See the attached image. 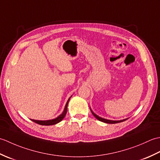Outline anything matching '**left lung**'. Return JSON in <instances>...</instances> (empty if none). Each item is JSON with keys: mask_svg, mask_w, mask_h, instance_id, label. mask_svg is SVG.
<instances>
[{"mask_svg": "<svg viewBox=\"0 0 160 160\" xmlns=\"http://www.w3.org/2000/svg\"><path fill=\"white\" fill-rule=\"evenodd\" d=\"M90 109H91V108H90ZM91 113H92V114L94 115L95 118H96V119H98V120H99V121L104 122V123H107V124H116V123H119V122H124V121L127 120V119H124V120H107V119L100 118V117L98 116V115L95 114L93 112L91 111Z\"/></svg>", "mask_w": 160, "mask_h": 160, "instance_id": "obj_1", "label": "left lung"}]
</instances>
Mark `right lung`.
<instances>
[{"instance_id": "1", "label": "right lung", "mask_w": 160, "mask_h": 160, "mask_svg": "<svg viewBox=\"0 0 160 160\" xmlns=\"http://www.w3.org/2000/svg\"><path fill=\"white\" fill-rule=\"evenodd\" d=\"M71 97L69 98V100H68V101L67 102V104L65 105V107H64V111L62 112V113L60 114L58 117H57L55 119H53V120H31L36 122V124L43 125V126L53 125V124H56L57 123H58V122H60V121H62L63 120V118L65 117V115H66L67 111V105H68V103H69V101L70 100Z\"/></svg>"}]
</instances>
